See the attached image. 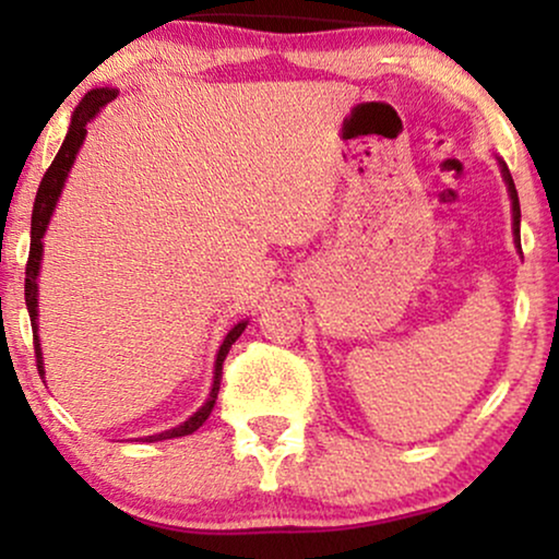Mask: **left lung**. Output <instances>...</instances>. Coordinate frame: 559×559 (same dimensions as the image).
<instances>
[{
	"label": "left lung",
	"instance_id": "left-lung-1",
	"mask_svg": "<svg viewBox=\"0 0 559 559\" xmlns=\"http://www.w3.org/2000/svg\"><path fill=\"white\" fill-rule=\"evenodd\" d=\"M499 159V167H501V175H503V182H507V190H509V198H511V218H514V243H516V249H519V254H522V236H519V224H522V211H519V195H516V186H514V180H511V173H509V167H507V163H503L501 157H496Z\"/></svg>",
	"mask_w": 559,
	"mask_h": 559
}]
</instances>
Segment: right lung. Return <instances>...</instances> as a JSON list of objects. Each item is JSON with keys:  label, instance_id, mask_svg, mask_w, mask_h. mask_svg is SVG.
<instances>
[{"label": "right lung", "instance_id": "1", "mask_svg": "<svg viewBox=\"0 0 559 559\" xmlns=\"http://www.w3.org/2000/svg\"><path fill=\"white\" fill-rule=\"evenodd\" d=\"M119 91L117 88H94L88 91L86 96L81 98V104L75 106L73 117H71V127H68V134L63 144H60L56 159L45 173V178L37 188L35 195V205H33V226H29V259H27V270H25V302H27V312H29V323H33V335H35V356H37V369L45 377V366H43V348H40V335H37V277H40V262H43V236L48 231V224L52 218V211H56L58 198L63 193V186L68 180V173L75 163V155H79L83 140H86V127L88 121H94L98 117V111L104 109L106 104L117 98ZM249 325V320H239L231 331L226 333L224 343H221L218 354H216V364H213V384L209 392V400H205L198 412H193L186 423H180L178 427H170V430H163L157 435H147V438H136L140 442H159V440H173V438H186V435H193L198 427H201L205 419H209L213 404L218 400V389H221V373H224V361L228 356V350L236 343V338L243 333V328Z\"/></svg>", "mask_w": 559, "mask_h": 559}]
</instances>
